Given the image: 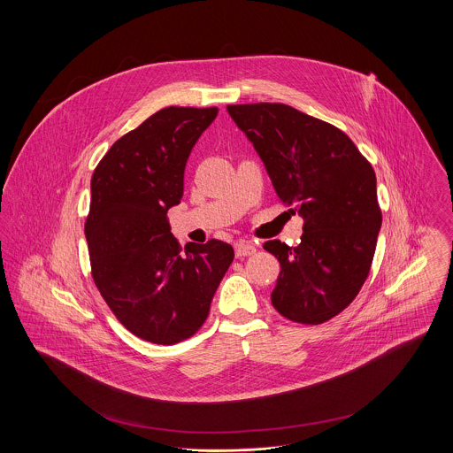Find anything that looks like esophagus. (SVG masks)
<instances>
[{
    "instance_id": "34e87169",
    "label": "esophagus",
    "mask_w": 453,
    "mask_h": 453,
    "mask_svg": "<svg viewBox=\"0 0 453 453\" xmlns=\"http://www.w3.org/2000/svg\"><path fill=\"white\" fill-rule=\"evenodd\" d=\"M257 253V246L250 241H239L235 242V257L237 258H244V257H251Z\"/></svg>"
}]
</instances>
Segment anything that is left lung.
Here are the masks:
<instances>
[{"label":"left lung","instance_id":"obj_1","mask_svg":"<svg viewBox=\"0 0 453 453\" xmlns=\"http://www.w3.org/2000/svg\"><path fill=\"white\" fill-rule=\"evenodd\" d=\"M253 142L280 202L303 218L296 248L266 241L280 263L275 311L293 323L323 324L363 288L382 225L377 178L350 137L288 104H230Z\"/></svg>","mask_w":453,"mask_h":453}]
</instances>
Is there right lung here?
I'll list each match as a JSON object with an SVG mask.
<instances>
[{
  "label": "right lung",
  "mask_w": 453,
  "mask_h": 453,
  "mask_svg": "<svg viewBox=\"0 0 453 453\" xmlns=\"http://www.w3.org/2000/svg\"><path fill=\"white\" fill-rule=\"evenodd\" d=\"M216 115L218 108H164L115 141L92 174V279L115 318L151 343L195 334L234 261V248L216 239L181 253L167 219L183 196L192 148Z\"/></svg>",
  "instance_id": "obj_1"
}]
</instances>
